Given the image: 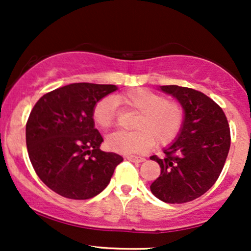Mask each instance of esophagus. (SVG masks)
Here are the masks:
<instances>
[{
	"label": "esophagus",
	"instance_id": "1",
	"mask_svg": "<svg viewBox=\"0 0 251 251\" xmlns=\"http://www.w3.org/2000/svg\"><path fill=\"white\" fill-rule=\"evenodd\" d=\"M126 159L129 160V162H133V163H142V162H144V160H145V158L128 154V155H126Z\"/></svg>",
	"mask_w": 251,
	"mask_h": 251
}]
</instances>
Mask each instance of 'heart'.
Returning a JSON list of instances; mask_svg holds the SVG:
<instances>
[{
	"label": "heart",
	"instance_id": "obj_1",
	"mask_svg": "<svg viewBox=\"0 0 251 251\" xmlns=\"http://www.w3.org/2000/svg\"><path fill=\"white\" fill-rule=\"evenodd\" d=\"M118 105L124 111L137 113L133 131H120L106 140L107 148L123 154L142 153L157 144L164 146L177 137L183 126L185 111L177 100L165 99L162 94L145 88H133L114 98L98 100L92 111L94 123L101 128L116 125Z\"/></svg>",
	"mask_w": 251,
	"mask_h": 251
}]
</instances>
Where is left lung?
<instances>
[{
    "instance_id": "obj_1",
    "label": "left lung",
    "mask_w": 251,
    "mask_h": 251,
    "mask_svg": "<svg viewBox=\"0 0 251 251\" xmlns=\"http://www.w3.org/2000/svg\"><path fill=\"white\" fill-rule=\"evenodd\" d=\"M160 89L183 105L185 118L164 157H151L162 170L150 189L165 203H188L205 194L220 177L231 140L229 123L223 109L200 91L176 85Z\"/></svg>"
}]
</instances>
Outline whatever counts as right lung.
<instances>
[{"label":"right lung","mask_w":251,"mask_h":251,"mask_svg":"<svg viewBox=\"0 0 251 251\" xmlns=\"http://www.w3.org/2000/svg\"><path fill=\"white\" fill-rule=\"evenodd\" d=\"M114 85L79 82L48 92L37 100L25 125L28 154L36 175L57 195L88 200L108 185L122 155L103 152L92 117L98 100Z\"/></svg>","instance_id":"add662e5"}]
</instances>
